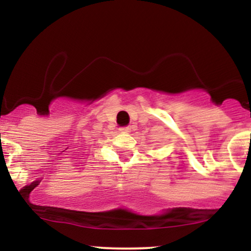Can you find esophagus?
Returning a JSON list of instances; mask_svg holds the SVG:
<instances>
[{"label": "esophagus", "mask_w": 251, "mask_h": 251, "mask_svg": "<svg viewBox=\"0 0 251 251\" xmlns=\"http://www.w3.org/2000/svg\"><path fill=\"white\" fill-rule=\"evenodd\" d=\"M120 132H123V133H128V132H131V127H129V126H126V127H122V128H120Z\"/></svg>", "instance_id": "obj_1"}]
</instances>
